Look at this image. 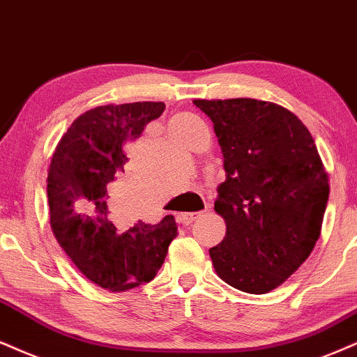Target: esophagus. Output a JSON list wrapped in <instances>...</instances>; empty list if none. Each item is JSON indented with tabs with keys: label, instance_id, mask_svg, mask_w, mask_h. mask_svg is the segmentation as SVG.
Returning <instances> with one entry per match:
<instances>
[{
	"label": "esophagus",
	"instance_id": "esophagus-1",
	"mask_svg": "<svg viewBox=\"0 0 357 357\" xmlns=\"http://www.w3.org/2000/svg\"><path fill=\"white\" fill-rule=\"evenodd\" d=\"M200 215H202V212H187V213L180 215V220H182L183 225H192V223L195 222Z\"/></svg>",
	"mask_w": 357,
	"mask_h": 357
}]
</instances>
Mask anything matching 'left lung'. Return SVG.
<instances>
[{
	"instance_id": "1",
	"label": "left lung",
	"mask_w": 357,
	"mask_h": 357,
	"mask_svg": "<svg viewBox=\"0 0 357 357\" xmlns=\"http://www.w3.org/2000/svg\"><path fill=\"white\" fill-rule=\"evenodd\" d=\"M193 104L212 119L227 172L215 200L227 235L210 248L213 268L233 288L265 294L313 252L328 174L310 130L288 109L246 98Z\"/></svg>"
}]
</instances>
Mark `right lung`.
Wrapping results in <instances>:
<instances>
[{
  "label": "right lung",
  "instance_id": "add662e5",
  "mask_svg": "<svg viewBox=\"0 0 357 357\" xmlns=\"http://www.w3.org/2000/svg\"><path fill=\"white\" fill-rule=\"evenodd\" d=\"M164 102L99 105L79 116L61 137L47 170V204L57 243L100 288L127 291L160 270L177 223L167 215L129 230L112 222L111 190L129 175L126 144L160 117Z\"/></svg>",
  "mask_w": 357,
  "mask_h": 357
}]
</instances>
